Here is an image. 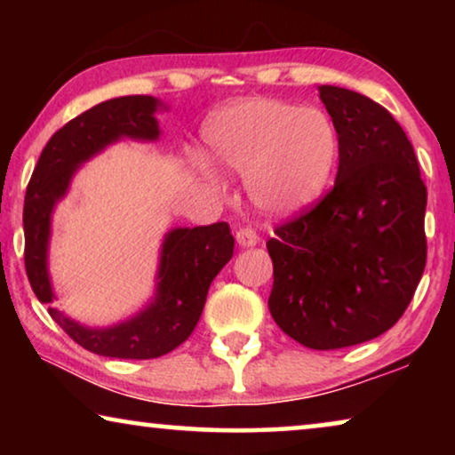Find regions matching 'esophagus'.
Listing matches in <instances>:
<instances>
[{
	"instance_id": "34e87169",
	"label": "esophagus",
	"mask_w": 455,
	"mask_h": 455,
	"mask_svg": "<svg viewBox=\"0 0 455 455\" xmlns=\"http://www.w3.org/2000/svg\"><path fill=\"white\" fill-rule=\"evenodd\" d=\"M235 242H238V246H242V248H252V246H257L259 235L252 228H242L235 232Z\"/></svg>"
}]
</instances>
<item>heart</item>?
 <instances>
[{"mask_svg":"<svg viewBox=\"0 0 455 455\" xmlns=\"http://www.w3.org/2000/svg\"><path fill=\"white\" fill-rule=\"evenodd\" d=\"M215 165L246 178L260 213L291 217L319 201L339 157V136L325 111L279 99L229 105L203 130Z\"/></svg>","mask_w":455,"mask_h":455,"instance_id":"1","label":"heart"}]
</instances>
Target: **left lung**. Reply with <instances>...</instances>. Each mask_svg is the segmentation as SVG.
Returning a JSON list of instances; mask_svg holds the SVG:
<instances>
[{
	"instance_id": "8db88e82",
	"label": "left lung",
	"mask_w": 455,
	"mask_h": 455,
	"mask_svg": "<svg viewBox=\"0 0 455 455\" xmlns=\"http://www.w3.org/2000/svg\"><path fill=\"white\" fill-rule=\"evenodd\" d=\"M339 136L333 190L267 242L269 310L298 344L338 350L375 339L412 300L427 263V188L414 147L372 99L319 86Z\"/></svg>"
}]
</instances>
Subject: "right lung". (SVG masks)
Instances as JSON below:
<instances>
[{
	"label": "right lung",
	"instance_id": "obj_1",
	"mask_svg": "<svg viewBox=\"0 0 455 455\" xmlns=\"http://www.w3.org/2000/svg\"><path fill=\"white\" fill-rule=\"evenodd\" d=\"M167 109L148 95L109 99L74 117L43 148L24 196V265L39 302L70 338L99 356L147 360L172 352L190 338L207 300L209 285L234 254L226 221L173 228L159 252L155 294L145 308L109 327H86L55 308L49 275V240L55 204L68 195L80 165L122 139L153 142L161 136L155 114Z\"/></svg>",
	"mask_w": 455,
	"mask_h": 455
}]
</instances>
